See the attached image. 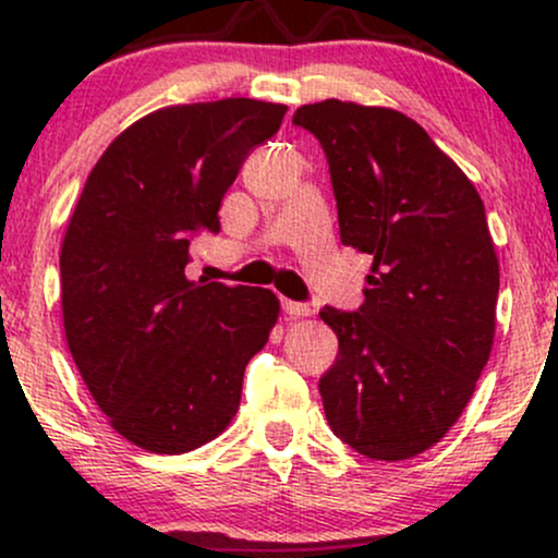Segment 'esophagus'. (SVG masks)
I'll list each match as a JSON object with an SVG mask.
<instances>
[{
	"mask_svg": "<svg viewBox=\"0 0 558 558\" xmlns=\"http://www.w3.org/2000/svg\"><path fill=\"white\" fill-rule=\"evenodd\" d=\"M283 312L288 317H306L312 315L310 304H301V301H291V299H283Z\"/></svg>",
	"mask_w": 558,
	"mask_h": 558,
	"instance_id": "esophagus-1",
	"label": "esophagus"
}]
</instances>
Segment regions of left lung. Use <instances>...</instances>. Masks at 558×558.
Instances as JSON below:
<instances>
[{"instance_id":"1","label":"left lung","mask_w":558,"mask_h":558,"mask_svg":"<svg viewBox=\"0 0 558 558\" xmlns=\"http://www.w3.org/2000/svg\"><path fill=\"white\" fill-rule=\"evenodd\" d=\"M293 125L328 157L341 241L373 257L360 310L319 312L338 336L319 377L325 417L367 459H412L459 420L493 349L498 259L483 198L396 110L325 99Z\"/></svg>"}]
</instances>
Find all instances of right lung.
Returning a JSON list of instances; mask_svg holds the SVG:
<instances>
[{
    "instance_id": "obj_1",
    "label": "right lung",
    "mask_w": 558,
    "mask_h": 558,
    "mask_svg": "<svg viewBox=\"0 0 558 558\" xmlns=\"http://www.w3.org/2000/svg\"><path fill=\"white\" fill-rule=\"evenodd\" d=\"M286 105L165 107L107 146L60 252L62 319L96 407L133 446L185 453L230 425L243 369L280 301L267 288L185 278L191 243L220 233V202Z\"/></svg>"
}]
</instances>
